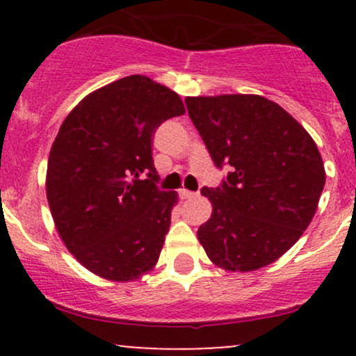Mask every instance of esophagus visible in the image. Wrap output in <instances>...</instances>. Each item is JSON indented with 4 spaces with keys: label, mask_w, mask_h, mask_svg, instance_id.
<instances>
[{
    "label": "esophagus",
    "mask_w": 356,
    "mask_h": 356,
    "mask_svg": "<svg viewBox=\"0 0 356 356\" xmlns=\"http://www.w3.org/2000/svg\"><path fill=\"white\" fill-rule=\"evenodd\" d=\"M179 194H181L182 199H192V197H197V192H192V191H187V189H181L179 191Z\"/></svg>",
    "instance_id": "obj_1"
}]
</instances>
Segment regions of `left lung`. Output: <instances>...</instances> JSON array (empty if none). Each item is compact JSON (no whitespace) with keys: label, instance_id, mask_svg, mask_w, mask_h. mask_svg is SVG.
I'll use <instances>...</instances> for the list:
<instances>
[{"label":"left lung","instance_id":"8db88e82","mask_svg":"<svg viewBox=\"0 0 356 356\" xmlns=\"http://www.w3.org/2000/svg\"><path fill=\"white\" fill-rule=\"evenodd\" d=\"M186 105L214 164L231 165L219 187L201 189L212 214L199 227V243L227 271L275 263L316 212L326 179L316 144L261 95L187 97Z\"/></svg>","mask_w":356,"mask_h":356}]
</instances>
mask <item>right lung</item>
I'll list each match as a JSON object with an SVG mask.
<instances>
[{
	"mask_svg": "<svg viewBox=\"0 0 356 356\" xmlns=\"http://www.w3.org/2000/svg\"><path fill=\"white\" fill-rule=\"evenodd\" d=\"M184 113L177 93L130 75L90 93L61 124L47 199L65 246L97 276L134 281L157 264L177 194L155 186L152 136Z\"/></svg>",
	"mask_w": 356,
	"mask_h": 356,
	"instance_id": "obj_1",
	"label": "right lung"
}]
</instances>
